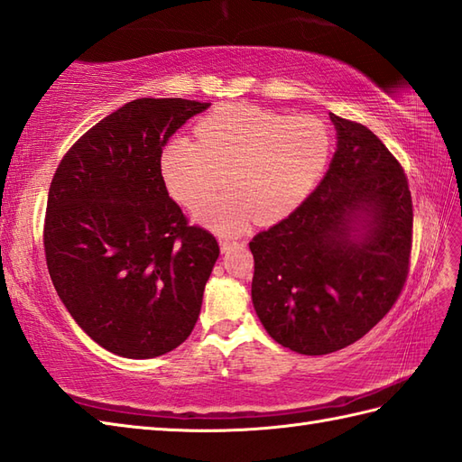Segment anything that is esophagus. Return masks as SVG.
Returning a JSON list of instances; mask_svg holds the SVG:
<instances>
[{"instance_id": "1", "label": "esophagus", "mask_w": 462, "mask_h": 462, "mask_svg": "<svg viewBox=\"0 0 462 462\" xmlns=\"http://www.w3.org/2000/svg\"><path fill=\"white\" fill-rule=\"evenodd\" d=\"M232 246H236V242H234V240H228V238H222V240H220V250H222V254L228 252Z\"/></svg>"}]
</instances>
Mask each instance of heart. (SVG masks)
<instances>
[{
	"label": "heart",
	"instance_id": "heart-1",
	"mask_svg": "<svg viewBox=\"0 0 462 462\" xmlns=\"http://www.w3.org/2000/svg\"><path fill=\"white\" fill-rule=\"evenodd\" d=\"M331 134L310 115H280L252 105H222L196 123L194 143L172 139L159 174L176 202L194 206L223 183L232 191L196 206L194 220L220 234L286 218L326 169Z\"/></svg>",
	"mask_w": 462,
	"mask_h": 462
}]
</instances>
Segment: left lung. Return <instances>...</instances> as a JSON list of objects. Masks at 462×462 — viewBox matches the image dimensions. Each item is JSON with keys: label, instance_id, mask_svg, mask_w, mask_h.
<instances>
[{"label": "left lung", "instance_id": "left-lung-1", "mask_svg": "<svg viewBox=\"0 0 462 462\" xmlns=\"http://www.w3.org/2000/svg\"><path fill=\"white\" fill-rule=\"evenodd\" d=\"M329 119L337 149L318 189L250 242L254 310L301 356L347 347L383 319L405 283L413 232L395 156L367 126Z\"/></svg>", "mask_w": 462, "mask_h": 462}]
</instances>
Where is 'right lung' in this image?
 <instances>
[{
  "mask_svg": "<svg viewBox=\"0 0 462 462\" xmlns=\"http://www.w3.org/2000/svg\"><path fill=\"white\" fill-rule=\"evenodd\" d=\"M210 103L136 99L87 131L55 171L45 258L57 296L115 356L179 347L199 319L216 260L212 234L189 226L159 174L166 141Z\"/></svg>",
  "mask_w": 462,
  "mask_h": 462,
  "instance_id": "right-lung-1",
  "label": "right lung"
}]
</instances>
